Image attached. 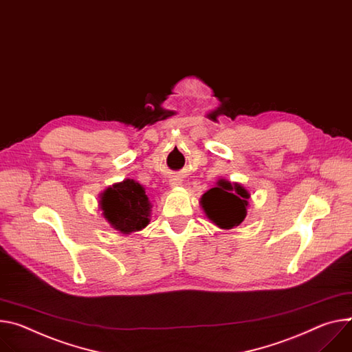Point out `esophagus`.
Masks as SVG:
<instances>
[{
  "mask_svg": "<svg viewBox=\"0 0 352 352\" xmlns=\"http://www.w3.org/2000/svg\"><path fill=\"white\" fill-rule=\"evenodd\" d=\"M181 184H182V179H181L179 177H171V179H170V186L175 188V186H179Z\"/></svg>",
  "mask_w": 352,
  "mask_h": 352,
  "instance_id": "34e87169",
  "label": "esophagus"
}]
</instances>
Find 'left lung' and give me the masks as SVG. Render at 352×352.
Instances as JSON below:
<instances>
[{"instance_id":"obj_1","label":"left lung","mask_w":352,"mask_h":352,"mask_svg":"<svg viewBox=\"0 0 352 352\" xmlns=\"http://www.w3.org/2000/svg\"><path fill=\"white\" fill-rule=\"evenodd\" d=\"M248 190L239 182L219 179L201 198L205 216L220 229H233L245 219Z\"/></svg>"}]
</instances>
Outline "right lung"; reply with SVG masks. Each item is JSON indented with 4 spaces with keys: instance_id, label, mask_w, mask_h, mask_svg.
Returning a JSON list of instances; mask_svg holds the SVG:
<instances>
[{
    "instance_id": "right-lung-1",
    "label": "right lung",
    "mask_w": 352,
    "mask_h": 352,
    "mask_svg": "<svg viewBox=\"0 0 352 352\" xmlns=\"http://www.w3.org/2000/svg\"><path fill=\"white\" fill-rule=\"evenodd\" d=\"M100 198L102 216L119 233L131 234L148 225L151 204L143 185L135 179L126 178L108 186Z\"/></svg>"
}]
</instances>
